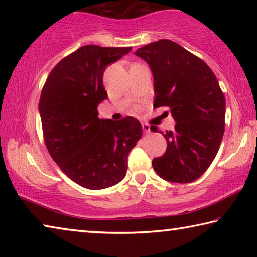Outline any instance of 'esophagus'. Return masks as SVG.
<instances>
[{
  "mask_svg": "<svg viewBox=\"0 0 257 257\" xmlns=\"http://www.w3.org/2000/svg\"><path fill=\"white\" fill-rule=\"evenodd\" d=\"M142 127H143V132H144L145 134H150V133H151V127H150V124H147V123H143V124H142Z\"/></svg>",
  "mask_w": 257,
  "mask_h": 257,
  "instance_id": "obj_1",
  "label": "esophagus"
}]
</instances>
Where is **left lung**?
<instances>
[{
  "instance_id": "1",
  "label": "left lung",
  "mask_w": 257,
  "mask_h": 257,
  "mask_svg": "<svg viewBox=\"0 0 257 257\" xmlns=\"http://www.w3.org/2000/svg\"><path fill=\"white\" fill-rule=\"evenodd\" d=\"M135 54L153 73L154 107H170L177 122L175 130L162 133L167 151L152 165L167 181H195L213 162L224 134L225 99L216 77L202 59L169 40L151 43Z\"/></svg>"
}]
</instances>
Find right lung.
I'll use <instances>...</instances> for the list:
<instances>
[{
  "label": "right lung",
  "instance_id": "right-lung-1",
  "mask_svg": "<svg viewBox=\"0 0 257 257\" xmlns=\"http://www.w3.org/2000/svg\"><path fill=\"white\" fill-rule=\"evenodd\" d=\"M132 47L85 45L52 69L42 89L40 110L46 149L61 170L87 189H104L123 179L128 154L141 139L133 116L99 119L107 98L103 73Z\"/></svg>",
  "mask_w": 257,
  "mask_h": 257
}]
</instances>
